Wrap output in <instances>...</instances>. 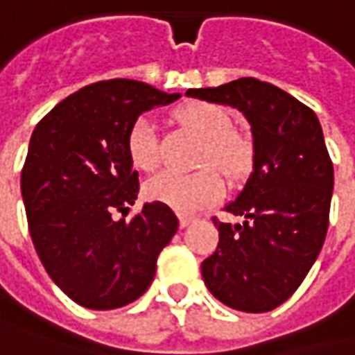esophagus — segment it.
<instances>
[{
  "label": "esophagus",
  "mask_w": 355,
  "mask_h": 355,
  "mask_svg": "<svg viewBox=\"0 0 355 355\" xmlns=\"http://www.w3.org/2000/svg\"><path fill=\"white\" fill-rule=\"evenodd\" d=\"M180 218V228H186V226H190L191 222H193V218L188 214H178Z\"/></svg>",
  "instance_id": "obj_1"
}]
</instances>
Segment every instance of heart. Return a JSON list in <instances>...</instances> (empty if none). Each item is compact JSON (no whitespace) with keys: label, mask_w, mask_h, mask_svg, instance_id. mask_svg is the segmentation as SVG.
<instances>
[{"label":"heart","mask_w":355,"mask_h":355,"mask_svg":"<svg viewBox=\"0 0 355 355\" xmlns=\"http://www.w3.org/2000/svg\"><path fill=\"white\" fill-rule=\"evenodd\" d=\"M178 119L204 139L200 165H216L226 180L242 182L254 165V143L248 135L232 129V116L212 103H190L178 111ZM127 153L141 171L159 165V145L155 125L149 116H139L127 135ZM224 191V180L214 167L196 173L165 171L145 184V198L169 206L178 212H196L216 202Z\"/></svg>","instance_id":"obj_1"}]
</instances>
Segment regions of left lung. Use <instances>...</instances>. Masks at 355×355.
Returning <instances> with one entry per match:
<instances>
[{
    "instance_id": "left-lung-1",
    "label": "left lung",
    "mask_w": 355,
    "mask_h": 355,
    "mask_svg": "<svg viewBox=\"0 0 355 355\" xmlns=\"http://www.w3.org/2000/svg\"><path fill=\"white\" fill-rule=\"evenodd\" d=\"M186 94L239 109L254 143L252 173L224 208L242 220L212 218L220 241L202 263L204 283L232 309L270 311L303 283L327 234L334 164L319 119L289 92L259 78Z\"/></svg>"
}]
</instances>
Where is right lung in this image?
<instances>
[{"label": "right lung", "instance_id": "obj_1", "mask_svg": "<svg viewBox=\"0 0 355 355\" xmlns=\"http://www.w3.org/2000/svg\"><path fill=\"white\" fill-rule=\"evenodd\" d=\"M180 96L139 80H103L66 96L32 133L21 169L30 236L50 279L87 309L139 299L178 230L171 208L157 202L131 220L113 214H127L139 193L129 129L141 113Z\"/></svg>", "mask_w": 355, "mask_h": 355}]
</instances>
